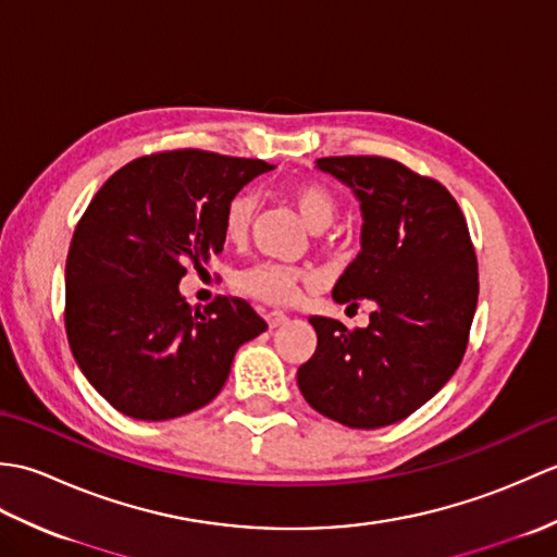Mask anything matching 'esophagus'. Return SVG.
<instances>
[{"label":"esophagus","mask_w":557,"mask_h":557,"mask_svg":"<svg viewBox=\"0 0 557 557\" xmlns=\"http://www.w3.org/2000/svg\"><path fill=\"white\" fill-rule=\"evenodd\" d=\"M265 323H268V327H270V330H275V327H280V325H285V323H287V313H282V311H270V313H265Z\"/></svg>","instance_id":"1"}]
</instances>
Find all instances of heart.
Segmentation results:
<instances>
[{
	"label": "heart",
	"mask_w": 557,
	"mask_h": 557,
	"mask_svg": "<svg viewBox=\"0 0 557 557\" xmlns=\"http://www.w3.org/2000/svg\"><path fill=\"white\" fill-rule=\"evenodd\" d=\"M289 196L311 230H325L327 224H333L337 215V200L323 184L299 182L289 188ZM256 208L258 200L251 191H242L230 200L227 212H224V234H227L230 242L246 239L248 232H251ZM306 282H311V275L306 270L272 263V260H258V263L246 265L234 275L236 289L246 297L270 306L292 304L299 297V289Z\"/></svg>",
	"instance_id": "1"
}]
</instances>
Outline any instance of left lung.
Masks as SVG:
<instances>
[{
	"mask_svg": "<svg viewBox=\"0 0 557 557\" xmlns=\"http://www.w3.org/2000/svg\"><path fill=\"white\" fill-rule=\"evenodd\" d=\"M361 206V251L333 289L337 304L371 299L351 333L311 315L318 347L299 366L304 399L349 429L407 419L441 389L467 351L479 299L467 220L443 184L377 156L315 160Z\"/></svg>",
	"mask_w": 557,
	"mask_h": 557,
	"instance_id": "left-lung-1",
	"label": "left lung"
}]
</instances>
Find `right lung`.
I'll list each match as a JSON object with an SVG mask.
<instances>
[{"mask_svg":"<svg viewBox=\"0 0 557 557\" xmlns=\"http://www.w3.org/2000/svg\"><path fill=\"white\" fill-rule=\"evenodd\" d=\"M263 160L172 150L124 164L83 212L66 258V337L88 383L138 421L218 397L234 354L268 325L236 297L203 311L180 292L186 265L224 246L230 200Z\"/></svg>","mask_w":557,"mask_h":557,"instance_id":"obj_1","label":"right lung"}]
</instances>
